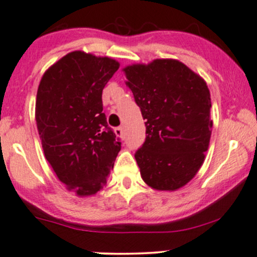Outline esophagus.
I'll list each match as a JSON object with an SVG mask.
<instances>
[{
    "label": "esophagus",
    "instance_id": "34e87169",
    "mask_svg": "<svg viewBox=\"0 0 257 257\" xmlns=\"http://www.w3.org/2000/svg\"><path fill=\"white\" fill-rule=\"evenodd\" d=\"M115 135H116L118 139H122V137H123V128L122 127L115 128Z\"/></svg>",
    "mask_w": 257,
    "mask_h": 257
}]
</instances>
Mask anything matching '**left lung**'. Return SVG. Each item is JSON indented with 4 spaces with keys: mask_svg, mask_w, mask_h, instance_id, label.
Returning <instances> with one entry per match:
<instances>
[{
    "mask_svg": "<svg viewBox=\"0 0 257 257\" xmlns=\"http://www.w3.org/2000/svg\"><path fill=\"white\" fill-rule=\"evenodd\" d=\"M122 71L146 120L147 136L135 154L141 176L152 189L175 191L197 174L208 150V87L200 74L173 59L136 63Z\"/></svg>",
    "mask_w": 257,
    "mask_h": 257,
    "instance_id": "1",
    "label": "left lung"
}]
</instances>
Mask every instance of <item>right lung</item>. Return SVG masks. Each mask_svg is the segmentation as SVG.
<instances>
[{"label":"right lung","instance_id":"1","mask_svg":"<svg viewBox=\"0 0 257 257\" xmlns=\"http://www.w3.org/2000/svg\"><path fill=\"white\" fill-rule=\"evenodd\" d=\"M118 67L110 57L72 51L46 70L38 88L35 120L45 158L81 197L103 189L121 150L101 101Z\"/></svg>","mask_w":257,"mask_h":257}]
</instances>
